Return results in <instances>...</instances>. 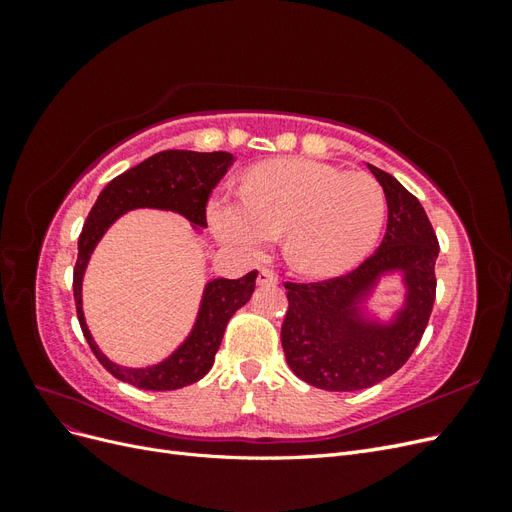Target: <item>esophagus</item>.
<instances>
[{
    "mask_svg": "<svg viewBox=\"0 0 512 512\" xmlns=\"http://www.w3.org/2000/svg\"><path fill=\"white\" fill-rule=\"evenodd\" d=\"M256 282H258V286H275L277 284V275L273 271H269V269H260Z\"/></svg>",
    "mask_w": 512,
    "mask_h": 512,
    "instance_id": "obj_1",
    "label": "esophagus"
}]
</instances>
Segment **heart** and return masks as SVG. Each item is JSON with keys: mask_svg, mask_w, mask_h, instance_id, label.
I'll use <instances>...</instances> for the list:
<instances>
[{"mask_svg": "<svg viewBox=\"0 0 512 512\" xmlns=\"http://www.w3.org/2000/svg\"><path fill=\"white\" fill-rule=\"evenodd\" d=\"M207 220L218 241L250 258L265 254L284 232V254L294 269L331 277L374 250L386 220V194L367 173L280 158L254 166L241 196H213Z\"/></svg>", "mask_w": 512, "mask_h": 512, "instance_id": "heart-1", "label": "heart"}]
</instances>
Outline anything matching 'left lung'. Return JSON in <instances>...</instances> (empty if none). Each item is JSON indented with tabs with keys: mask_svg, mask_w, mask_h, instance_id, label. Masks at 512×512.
Wrapping results in <instances>:
<instances>
[{
	"mask_svg": "<svg viewBox=\"0 0 512 512\" xmlns=\"http://www.w3.org/2000/svg\"><path fill=\"white\" fill-rule=\"evenodd\" d=\"M386 194L389 222L378 250L354 271L314 284L286 282L282 348L288 367L324 391L369 389L393 376L421 342L436 301L438 237L418 198L367 164ZM402 273L405 307L389 323L364 314L382 274Z\"/></svg>",
	"mask_w": 512,
	"mask_h": 512,
	"instance_id": "left-lung-1",
	"label": "left lung"
}]
</instances>
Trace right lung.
I'll list each match as a JSON object with an SVG mask.
<instances>
[{"mask_svg": "<svg viewBox=\"0 0 512 512\" xmlns=\"http://www.w3.org/2000/svg\"><path fill=\"white\" fill-rule=\"evenodd\" d=\"M235 158L226 151L198 153L168 149L145 162L136 164L126 173L115 177L100 192L96 205L91 207L83 232L79 237V258L74 265V303L83 335L91 352L106 371L145 391H175L181 386L198 382L213 367L226 324L250 301L258 271H250L239 280L218 277L205 286L198 316L185 342L158 365L149 367H123L113 363L98 348L91 337L83 314V275L87 262L94 254L104 232L115 224L117 218L132 209H162L183 215L196 230L207 228V200L211 190L226 175Z\"/></svg>", "mask_w": 512, "mask_h": 512, "instance_id": "1", "label": "right lung"}]
</instances>
